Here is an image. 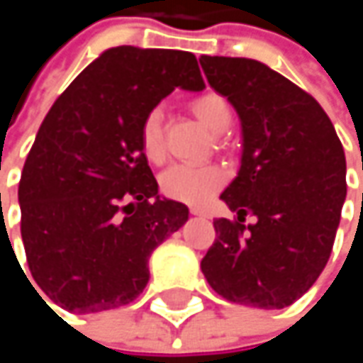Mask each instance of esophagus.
<instances>
[{
	"mask_svg": "<svg viewBox=\"0 0 363 363\" xmlns=\"http://www.w3.org/2000/svg\"><path fill=\"white\" fill-rule=\"evenodd\" d=\"M191 214H193V216H206L208 212H206L203 208H191Z\"/></svg>",
	"mask_w": 363,
	"mask_h": 363,
	"instance_id": "34e87169",
	"label": "esophagus"
}]
</instances>
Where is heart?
<instances>
[{
	"label": "heart",
	"instance_id": "obj_1",
	"mask_svg": "<svg viewBox=\"0 0 363 363\" xmlns=\"http://www.w3.org/2000/svg\"><path fill=\"white\" fill-rule=\"evenodd\" d=\"M191 111L195 117L214 134H223L231 125V107L216 92H203L193 99ZM140 147L149 162H162L166 155L164 147V130H162V113L160 109L149 111L140 123ZM225 182L223 170L214 166H189L177 164L168 168L160 177L162 191L184 203H203L208 201Z\"/></svg>",
	"mask_w": 363,
	"mask_h": 363
}]
</instances>
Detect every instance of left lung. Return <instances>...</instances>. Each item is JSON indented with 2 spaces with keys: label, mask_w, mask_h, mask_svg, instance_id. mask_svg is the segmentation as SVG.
I'll return each mask as SVG.
<instances>
[{
  "label": "left lung",
  "mask_w": 363,
  "mask_h": 363,
  "mask_svg": "<svg viewBox=\"0 0 363 363\" xmlns=\"http://www.w3.org/2000/svg\"><path fill=\"white\" fill-rule=\"evenodd\" d=\"M210 88L240 117L238 177L220 193L238 220L216 218L201 273L223 298L284 309L324 271L347 197V162L320 103L252 58L201 56ZM246 213L254 225H242Z\"/></svg>",
  "instance_id": "obj_1"
}]
</instances>
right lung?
<instances>
[{"instance_id": "add662e5", "label": "right lung", "mask_w": 363, "mask_h": 363, "mask_svg": "<svg viewBox=\"0 0 363 363\" xmlns=\"http://www.w3.org/2000/svg\"><path fill=\"white\" fill-rule=\"evenodd\" d=\"M174 88H206L191 52L117 45L48 111L18 203L31 275L54 305L99 313L132 303L149 256L189 220L184 203L160 195L140 147L143 117Z\"/></svg>"}]
</instances>
